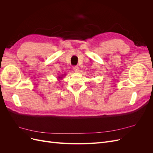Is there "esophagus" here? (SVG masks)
Instances as JSON below:
<instances>
[{"instance_id":"esophagus-1","label":"esophagus","mask_w":153,"mask_h":153,"mask_svg":"<svg viewBox=\"0 0 153 153\" xmlns=\"http://www.w3.org/2000/svg\"><path fill=\"white\" fill-rule=\"evenodd\" d=\"M73 69L75 72H78V71H79V68H78V66H73Z\"/></svg>"}]
</instances>
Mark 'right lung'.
<instances>
[{
  "label": "right lung",
  "instance_id": "obj_1",
  "mask_svg": "<svg viewBox=\"0 0 153 153\" xmlns=\"http://www.w3.org/2000/svg\"><path fill=\"white\" fill-rule=\"evenodd\" d=\"M59 78H60V77H59Z\"/></svg>",
  "mask_w": 153,
  "mask_h": 153
}]
</instances>
